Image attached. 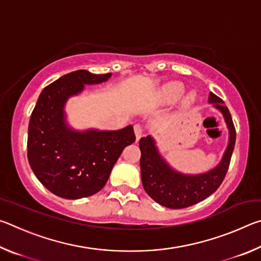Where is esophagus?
Here are the masks:
<instances>
[{
	"label": "esophagus",
	"mask_w": 261,
	"mask_h": 261,
	"mask_svg": "<svg viewBox=\"0 0 261 261\" xmlns=\"http://www.w3.org/2000/svg\"><path fill=\"white\" fill-rule=\"evenodd\" d=\"M134 129H135V135H136V140L138 141L139 139H140V137L143 136V126H141L140 124H135V126H134Z\"/></svg>",
	"instance_id": "1"
}]
</instances>
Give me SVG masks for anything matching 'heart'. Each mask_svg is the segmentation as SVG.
Wrapping results in <instances>:
<instances>
[{"label":"heart","instance_id":"b5f03b06","mask_svg":"<svg viewBox=\"0 0 261 261\" xmlns=\"http://www.w3.org/2000/svg\"><path fill=\"white\" fill-rule=\"evenodd\" d=\"M184 93V85L180 82H170L163 85L160 90V99L165 103H174L180 99ZM196 99V93L190 92L184 98L185 103H191Z\"/></svg>","mask_w":261,"mask_h":261}]
</instances>
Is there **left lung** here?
Here are the masks:
<instances>
[{
    "instance_id": "left-lung-1",
    "label": "left lung",
    "mask_w": 261,
    "mask_h": 261,
    "mask_svg": "<svg viewBox=\"0 0 261 261\" xmlns=\"http://www.w3.org/2000/svg\"><path fill=\"white\" fill-rule=\"evenodd\" d=\"M208 102L221 114L229 131L228 146L219 165L204 174L187 175L171 168L161 153L152 136L139 140L140 171L144 190L153 200L168 208L178 210L192 206L214 193L226 176L235 147L236 131L229 109L214 93H210Z\"/></svg>"
}]
</instances>
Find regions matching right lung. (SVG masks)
Segmentation results:
<instances>
[{
  "label": "right lung",
  "instance_id": "1",
  "mask_svg": "<svg viewBox=\"0 0 261 261\" xmlns=\"http://www.w3.org/2000/svg\"><path fill=\"white\" fill-rule=\"evenodd\" d=\"M112 73L77 70L42 90L31 115L28 158L46 189L65 199H81L99 192L127 145L136 140L134 126L121 130L78 131L67 122L65 103L85 85L107 82Z\"/></svg>",
  "mask_w": 261,
  "mask_h": 261
}]
</instances>
